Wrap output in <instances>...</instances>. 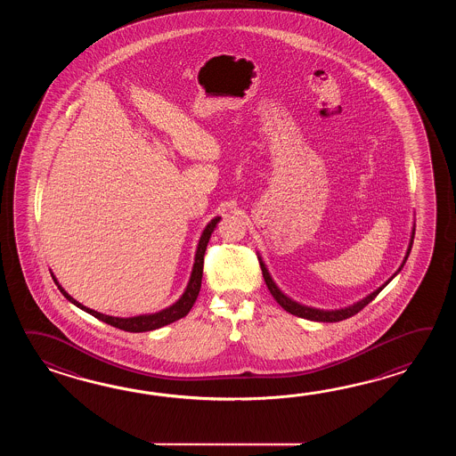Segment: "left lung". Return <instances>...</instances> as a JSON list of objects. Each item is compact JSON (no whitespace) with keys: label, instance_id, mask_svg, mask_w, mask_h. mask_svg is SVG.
Masks as SVG:
<instances>
[{"label":"left lung","instance_id":"left-lung-1","mask_svg":"<svg viewBox=\"0 0 456 456\" xmlns=\"http://www.w3.org/2000/svg\"><path fill=\"white\" fill-rule=\"evenodd\" d=\"M414 232H416V224H414V228H412V234H411V241H409V248H407L406 257H404V261H403V264H401V267L397 269L396 273H395V275H393L389 281H385V283L379 287V290H375L373 293H370L369 297H365L363 300L354 303L352 306H347V308H340V310L332 311L318 310V308L305 306V305H300V303H297V301L291 300V298H289L287 295H283V293L281 291V289L275 285V281H272L271 273H269L267 267H265V264H264L261 257H259V264H261L262 269V277H264V281H265L267 289L271 290L272 297L275 298V301L281 305L283 310L289 311L290 314H295V316H298V318H305V320L320 321V322H338V321L347 320V318H350V316H354V314H357L359 311L363 310V308L369 305L370 301L375 300V297L379 295V291L383 290V289L387 287V283L393 281V279L396 277L397 273L401 272V269L404 267L407 257H409V252H411V248H412V241H414Z\"/></svg>","mask_w":456,"mask_h":456}]
</instances>
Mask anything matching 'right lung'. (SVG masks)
<instances>
[{"label":"right lung","mask_w":456,"mask_h":456,"mask_svg":"<svg viewBox=\"0 0 456 456\" xmlns=\"http://www.w3.org/2000/svg\"><path fill=\"white\" fill-rule=\"evenodd\" d=\"M220 220H222L220 216H215L214 220L205 226L204 232H202V236H200V241H199V246H197V252H195L192 273H191V279H189V283H187V287H185L183 297L175 301V305H171L169 308L158 311V313H153V314H140V316H134V318H116V316H109V314L97 313V311L86 308L85 305L77 303L73 297H69V293L61 289V285H60L57 279L53 277V273H52V279L59 285V290L63 293V297H65L67 300L71 301L73 305H77V308H81V310L86 311L89 314H93L97 320L104 321V322L114 326V328L126 330V332H145V330H159V328H163L166 324H171V322H175V321L184 318L185 314L194 306L195 300H197V297H199V291H200V285H202L205 249H207L208 240H210V236H212V232H214L215 228H216V224H218Z\"/></svg>","instance_id":"1"}]
</instances>
